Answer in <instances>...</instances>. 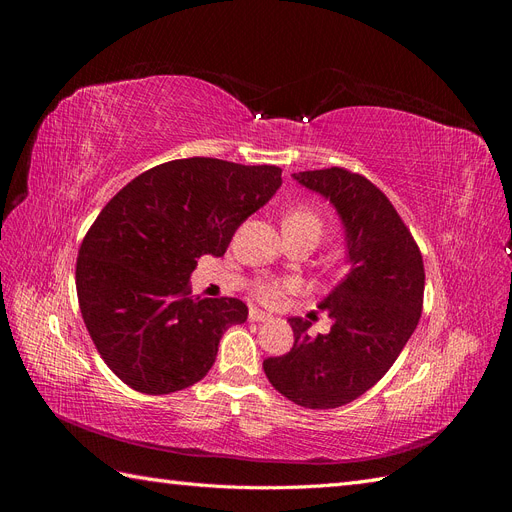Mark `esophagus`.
<instances>
[{"instance_id":"34e87169","label":"esophagus","mask_w":512,"mask_h":512,"mask_svg":"<svg viewBox=\"0 0 512 512\" xmlns=\"http://www.w3.org/2000/svg\"><path fill=\"white\" fill-rule=\"evenodd\" d=\"M247 318H250V322H267V320H271V314L262 312V309L252 307V309H250V314H247Z\"/></svg>"}]
</instances>
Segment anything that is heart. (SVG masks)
<instances>
[{"label":"heart","mask_w":512,"mask_h":512,"mask_svg":"<svg viewBox=\"0 0 512 512\" xmlns=\"http://www.w3.org/2000/svg\"><path fill=\"white\" fill-rule=\"evenodd\" d=\"M282 226H284V235L312 237V239H316V243L324 235V228H327L322 213L312 205H297V207L288 209L286 215H284ZM290 290H294V282L269 280V282L258 284L256 294L262 301H277V299H282L284 294L290 292Z\"/></svg>","instance_id":"1"}]
</instances>
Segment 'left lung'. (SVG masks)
I'll list each match as a JSON object with an SVG mask.
<instances>
[{"mask_svg": "<svg viewBox=\"0 0 512 512\" xmlns=\"http://www.w3.org/2000/svg\"><path fill=\"white\" fill-rule=\"evenodd\" d=\"M292 177L335 207L350 269L318 305L331 331L312 337L307 320L290 318L294 346L262 367L297 406L329 410L369 391L404 350L423 312V256L391 200L363 175L333 166Z\"/></svg>", "mask_w": 512, "mask_h": 512, "instance_id": "1", "label": "left lung"}]
</instances>
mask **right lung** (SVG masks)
<instances>
[{"label":"right lung","instance_id":"add662e5","mask_svg":"<svg viewBox=\"0 0 512 512\" xmlns=\"http://www.w3.org/2000/svg\"><path fill=\"white\" fill-rule=\"evenodd\" d=\"M280 185L277 166L188 158L145 170L108 200L81 243L76 294L100 356L130 389L168 395L207 376L247 307L194 297L190 273L200 256H224Z\"/></svg>","mask_w":512,"mask_h":512}]
</instances>
